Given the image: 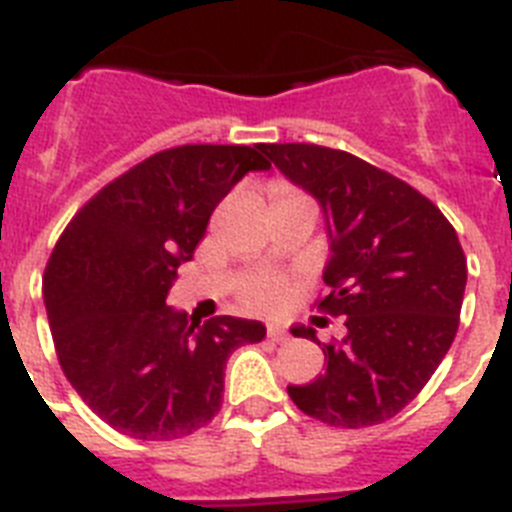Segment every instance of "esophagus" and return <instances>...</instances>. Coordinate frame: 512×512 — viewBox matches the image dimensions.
I'll return each instance as SVG.
<instances>
[{
  "label": "esophagus",
  "mask_w": 512,
  "mask_h": 512,
  "mask_svg": "<svg viewBox=\"0 0 512 512\" xmlns=\"http://www.w3.org/2000/svg\"><path fill=\"white\" fill-rule=\"evenodd\" d=\"M268 340L286 342L288 340V332L283 330V327H278V324H268Z\"/></svg>",
  "instance_id": "esophagus-1"
}]
</instances>
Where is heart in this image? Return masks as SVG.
Returning <instances> with one entry per match:
<instances>
[{
	"mask_svg": "<svg viewBox=\"0 0 512 512\" xmlns=\"http://www.w3.org/2000/svg\"><path fill=\"white\" fill-rule=\"evenodd\" d=\"M275 201H281L286 195H293L288 188H275ZM244 301L252 306V309H262V311H270V309H278V306L286 301V286L281 281H275V278H257L252 281L250 286L244 288Z\"/></svg>",
	"mask_w": 512,
	"mask_h": 512,
	"instance_id": "b5f03b06",
	"label": "heart"
}]
</instances>
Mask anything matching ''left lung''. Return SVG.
Instances as JSON below:
<instances>
[{
  "instance_id": "obj_1",
  "label": "left lung",
  "mask_w": 512,
  "mask_h": 512,
  "mask_svg": "<svg viewBox=\"0 0 512 512\" xmlns=\"http://www.w3.org/2000/svg\"><path fill=\"white\" fill-rule=\"evenodd\" d=\"M260 151L324 213L330 296L345 337L322 345L327 371L288 397L335 428H368L404 410L441 366L459 330L466 257L425 195L348 151L262 144ZM296 337L317 340L304 324ZM319 342V340H317Z\"/></svg>"
}]
</instances>
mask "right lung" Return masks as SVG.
I'll return each instance as SVG.
<instances>
[{"instance_id": "obj_1", "label": "right lung", "mask_w": 512, "mask_h": 512, "mask_svg": "<svg viewBox=\"0 0 512 512\" xmlns=\"http://www.w3.org/2000/svg\"><path fill=\"white\" fill-rule=\"evenodd\" d=\"M260 146L159 151L113 180L71 219L43 275V304L66 379L97 417L139 441H175L221 407L229 355L265 337L255 319L190 322L167 306L213 208Z\"/></svg>"}]
</instances>
